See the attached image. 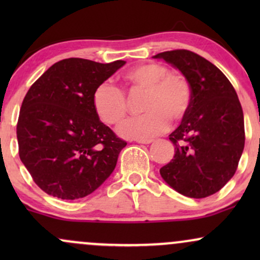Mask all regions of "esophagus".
<instances>
[{"mask_svg": "<svg viewBox=\"0 0 260 260\" xmlns=\"http://www.w3.org/2000/svg\"><path fill=\"white\" fill-rule=\"evenodd\" d=\"M136 142L139 143V144H150V143H153L154 140L153 139H137Z\"/></svg>", "mask_w": 260, "mask_h": 260, "instance_id": "esophagus-1", "label": "esophagus"}]
</instances>
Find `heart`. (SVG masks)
Returning <instances> with one entry per match:
<instances>
[{
	"mask_svg": "<svg viewBox=\"0 0 260 260\" xmlns=\"http://www.w3.org/2000/svg\"><path fill=\"white\" fill-rule=\"evenodd\" d=\"M126 80L134 90L145 91L140 117L122 123L117 132L128 139H149L169 128L170 120L181 121L192 105V88L186 77L172 73L169 67L150 62L133 68ZM92 107L100 121L118 124L127 115V100L120 89L103 83L92 92Z\"/></svg>",
	"mask_w": 260,
	"mask_h": 260,
	"instance_id": "heart-1",
	"label": "heart"
}]
</instances>
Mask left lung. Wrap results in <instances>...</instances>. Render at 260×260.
<instances>
[{
  "mask_svg": "<svg viewBox=\"0 0 260 260\" xmlns=\"http://www.w3.org/2000/svg\"><path fill=\"white\" fill-rule=\"evenodd\" d=\"M186 77L192 105L169 136L175 156L160 169L164 181L189 198L219 192L237 170L244 148L243 111L236 90L216 66L188 50L160 52Z\"/></svg>",
  "mask_w": 260,
  "mask_h": 260,
  "instance_id": "1",
  "label": "left lung"
}]
</instances>
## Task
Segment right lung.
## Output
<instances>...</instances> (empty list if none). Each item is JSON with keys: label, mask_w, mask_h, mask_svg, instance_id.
<instances>
[{"label": "right lung", "mask_w": 260, "mask_h": 260, "mask_svg": "<svg viewBox=\"0 0 260 260\" xmlns=\"http://www.w3.org/2000/svg\"><path fill=\"white\" fill-rule=\"evenodd\" d=\"M124 63L62 59L26 92L17 124L19 157L45 193L84 198L115 170L127 143L99 120L92 92Z\"/></svg>", "instance_id": "1"}]
</instances>
